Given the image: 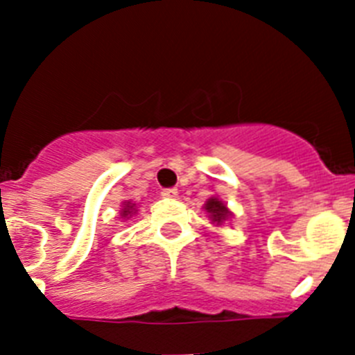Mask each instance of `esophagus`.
Instances as JSON below:
<instances>
[{
    "mask_svg": "<svg viewBox=\"0 0 355 355\" xmlns=\"http://www.w3.org/2000/svg\"><path fill=\"white\" fill-rule=\"evenodd\" d=\"M175 196H178L175 188H163L162 190V197H165V199H174Z\"/></svg>",
    "mask_w": 355,
    "mask_h": 355,
    "instance_id": "obj_1",
    "label": "esophagus"
}]
</instances>
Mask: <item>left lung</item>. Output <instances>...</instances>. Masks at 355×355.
Wrapping results in <instances>:
<instances>
[{
    "label": "left lung",
    "instance_id": "8db88e82",
    "mask_svg": "<svg viewBox=\"0 0 355 355\" xmlns=\"http://www.w3.org/2000/svg\"><path fill=\"white\" fill-rule=\"evenodd\" d=\"M206 209H208V213H211V218L215 222H218V224H220L222 220H225L229 215L225 205H222L220 200H216V199H209L208 205H206Z\"/></svg>",
    "mask_w": 355,
    "mask_h": 355
}]
</instances>
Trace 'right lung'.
<instances>
[{
	"instance_id": "1",
	"label": "right lung",
	"mask_w": 355,
	"mask_h": 355,
	"mask_svg": "<svg viewBox=\"0 0 355 355\" xmlns=\"http://www.w3.org/2000/svg\"><path fill=\"white\" fill-rule=\"evenodd\" d=\"M131 211H133V206H131V205H126V208L122 209V216H126L128 213H131Z\"/></svg>"
}]
</instances>
